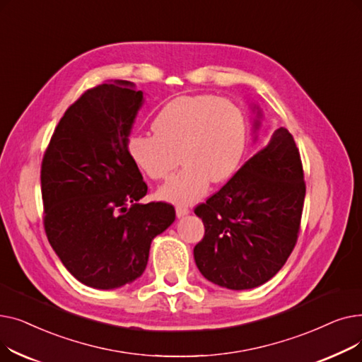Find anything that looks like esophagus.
Instances as JSON below:
<instances>
[{
	"mask_svg": "<svg viewBox=\"0 0 362 362\" xmlns=\"http://www.w3.org/2000/svg\"><path fill=\"white\" fill-rule=\"evenodd\" d=\"M189 213H191V211H189L186 206H180V205H179V206H176V216H177V218L185 217V216H187Z\"/></svg>",
	"mask_w": 362,
	"mask_h": 362,
	"instance_id": "34e87169",
	"label": "esophagus"
}]
</instances>
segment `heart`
Masks as SVG:
<instances>
[{
    "label": "heart",
    "instance_id": "1",
    "mask_svg": "<svg viewBox=\"0 0 362 362\" xmlns=\"http://www.w3.org/2000/svg\"><path fill=\"white\" fill-rule=\"evenodd\" d=\"M152 130L154 135H135L129 139V156L154 180L167 179L182 158L183 170L158 191L161 199L180 205L202 199L210 180L221 183L230 179L248 141V127L240 108L213 95H186L171 100L158 111Z\"/></svg>",
    "mask_w": 362,
    "mask_h": 362
}]
</instances>
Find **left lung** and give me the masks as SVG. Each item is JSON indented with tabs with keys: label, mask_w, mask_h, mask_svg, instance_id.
<instances>
[{
	"label": "left lung",
	"mask_w": 362,
	"mask_h": 362,
	"mask_svg": "<svg viewBox=\"0 0 362 362\" xmlns=\"http://www.w3.org/2000/svg\"><path fill=\"white\" fill-rule=\"evenodd\" d=\"M254 142L262 110L252 104ZM305 199L299 151L288 129L274 130L238 173L195 208L205 235L194 248L201 274L232 291L261 286L288 261Z\"/></svg>",
	"instance_id": "obj_1"
}]
</instances>
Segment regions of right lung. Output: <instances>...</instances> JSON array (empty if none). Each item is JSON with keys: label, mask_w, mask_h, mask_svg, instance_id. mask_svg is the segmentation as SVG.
<instances>
[{"label": "right lung", "mask_w": 362, "mask_h": 362, "mask_svg": "<svg viewBox=\"0 0 362 362\" xmlns=\"http://www.w3.org/2000/svg\"><path fill=\"white\" fill-rule=\"evenodd\" d=\"M144 104L129 81L86 90L67 108L42 160L44 226L69 273L117 289L146 269L151 242L175 221L173 205L141 204L148 186L127 144Z\"/></svg>", "instance_id": "add662e5"}]
</instances>
